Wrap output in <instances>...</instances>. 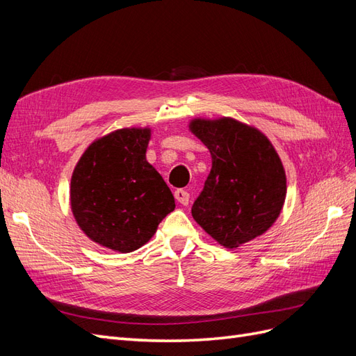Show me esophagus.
<instances>
[{
  "mask_svg": "<svg viewBox=\"0 0 356 356\" xmlns=\"http://www.w3.org/2000/svg\"><path fill=\"white\" fill-rule=\"evenodd\" d=\"M174 196H175V199L178 200V203L184 204V207H186V204H188V202H190V195H188V193H187L186 190H182V188L175 190Z\"/></svg>",
  "mask_w": 356,
  "mask_h": 356,
  "instance_id": "esophagus-1",
  "label": "esophagus"
}]
</instances>
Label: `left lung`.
Masks as SVG:
<instances>
[{"label":"left lung","mask_w":356,"mask_h":356,"mask_svg":"<svg viewBox=\"0 0 356 356\" xmlns=\"http://www.w3.org/2000/svg\"><path fill=\"white\" fill-rule=\"evenodd\" d=\"M188 129L212 157L204 187L193 203V218L229 250L266 233L286 196L285 170L272 143L230 117L193 118Z\"/></svg>","instance_id":"left-lung-1"}]
</instances>
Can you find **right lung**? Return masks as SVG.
<instances>
[{"mask_svg": "<svg viewBox=\"0 0 356 356\" xmlns=\"http://www.w3.org/2000/svg\"><path fill=\"white\" fill-rule=\"evenodd\" d=\"M149 127H124L93 141L71 177V211L83 233L115 252L145 245L175 199L145 159Z\"/></svg>", "mask_w": 356, "mask_h": 356, "instance_id": "right-lung-1", "label": "right lung"}]
</instances>
